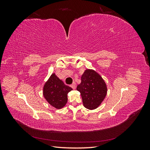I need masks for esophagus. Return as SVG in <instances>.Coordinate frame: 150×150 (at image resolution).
<instances>
[{
	"instance_id": "esophagus-1",
	"label": "esophagus",
	"mask_w": 150,
	"mask_h": 150,
	"mask_svg": "<svg viewBox=\"0 0 150 150\" xmlns=\"http://www.w3.org/2000/svg\"><path fill=\"white\" fill-rule=\"evenodd\" d=\"M76 83H72L71 85V87L72 88V89H75L76 88Z\"/></svg>"
}]
</instances>
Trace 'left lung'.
I'll return each mask as SVG.
<instances>
[{
    "label": "left lung",
    "instance_id": "obj_1",
    "mask_svg": "<svg viewBox=\"0 0 150 150\" xmlns=\"http://www.w3.org/2000/svg\"><path fill=\"white\" fill-rule=\"evenodd\" d=\"M76 89L80 92L84 106L88 110L97 108L105 98L107 86L101 76L92 69H86Z\"/></svg>",
    "mask_w": 150,
    "mask_h": 150
}]
</instances>
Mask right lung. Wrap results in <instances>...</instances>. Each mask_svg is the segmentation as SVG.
<instances>
[{
    "label": "right lung",
    "instance_id": "obj_1",
    "mask_svg": "<svg viewBox=\"0 0 150 150\" xmlns=\"http://www.w3.org/2000/svg\"><path fill=\"white\" fill-rule=\"evenodd\" d=\"M71 90V87L64 84L55 74H52L44 86L43 95L51 106L61 109L67 103V93Z\"/></svg>",
    "mask_w": 150,
    "mask_h": 150
}]
</instances>
